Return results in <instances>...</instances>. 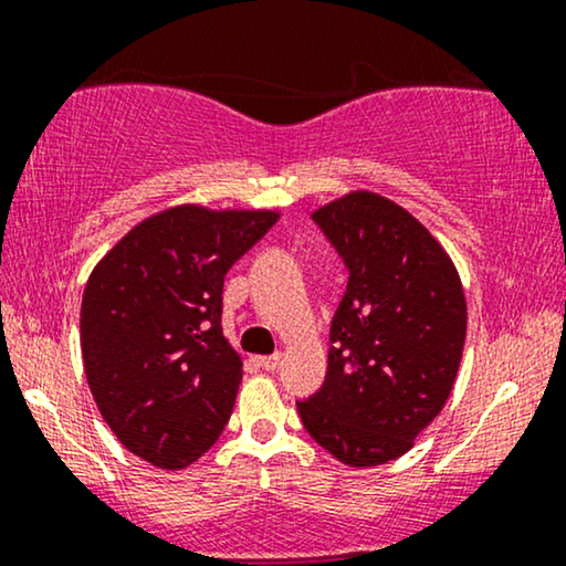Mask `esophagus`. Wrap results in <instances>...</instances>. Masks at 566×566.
<instances>
[{"label":"esophagus","instance_id":"34e87169","mask_svg":"<svg viewBox=\"0 0 566 566\" xmlns=\"http://www.w3.org/2000/svg\"><path fill=\"white\" fill-rule=\"evenodd\" d=\"M258 366L262 370H275L277 366H281V353L275 355H262V358H258Z\"/></svg>","mask_w":566,"mask_h":566}]
</instances>
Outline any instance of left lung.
<instances>
[{
	"label": "left lung",
	"instance_id": "8db88e82",
	"mask_svg": "<svg viewBox=\"0 0 566 566\" xmlns=\"http://www.w3.org/2000/svg\"><path fill=\"white\" fill-rule=\"evenodd\" d=\"M347 268L322 389L296 401L308 436L347 467L405 455L451 397L467 339L461 277L412 213L355 190L312 213Z\"/></svg>",
	"mask_w": 566,
	"mask_h": 566
}]
</instances>
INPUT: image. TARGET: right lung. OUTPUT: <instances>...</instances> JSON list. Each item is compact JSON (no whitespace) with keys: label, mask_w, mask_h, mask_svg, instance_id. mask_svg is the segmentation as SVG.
<instances>
[{"label":"right lung","mask_w":566,"mask_h":566,"mask_svg":"<svg viewBox=\"0 0 566 566\" xmlns=\"http://www.w3.org/2000/svg\"><path fill=\"white\" fill-rule=\"evenodd\" d=\"M275 221V211L175 206L136 223L92 270L84 374L115 438L151 467H190L229 422L242 358L221 329L223 275Z\"/></svg>","instance_id":"add662e5"}]
</instances>
